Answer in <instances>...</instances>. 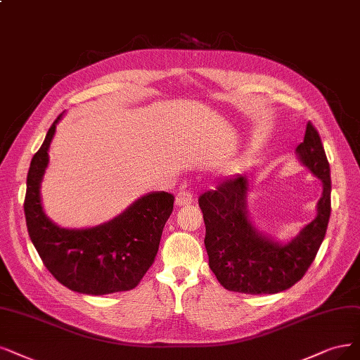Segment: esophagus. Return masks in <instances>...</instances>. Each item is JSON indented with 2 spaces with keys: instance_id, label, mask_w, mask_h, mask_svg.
Wrapping results in <instances>:
<instances>
[{
  "instance_id": "obj_1",
  "label": "esophagus",
  "mask_w": 360,
  "mask_h": 360,
  "mask_svg": "<svg viewBox=\"0 0 360 360\" xmlns=\"http://www.w3.org/2000/svg\"><path fill=\"white\" fill-rule=\"evenodd\" d=\"M194 200V194L191 190H182L176 195V205L178 206H188Z\"/></svg>"
}]
</instances>
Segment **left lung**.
Instances as JSON below:
<instances>
[{
    "mask_svg": "<svg viewBox=\"0 0 360 360\" xmlns=\"http://www.w3.org/2000/svg\"><path fill=\"white\" fill-rule=\"evenodd\" d=\"M297 154L322 181L317 217L288 245L261 236L246 210L248 179L231 176L198 197L206 225L209 267L229 290L249 295L277 294L301 281L321 248L330 215V169L316 127L309 122Z\"/></svg>",
    "mask_w": 360,
    "mask_h": 360,
    "instance_id": "1",
    "label": "left lung"
}]
</instances>
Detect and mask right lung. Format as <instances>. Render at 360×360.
<instances>
[{"mask_svg":"<svg viewBox=\"0 0 360 360\" xmlns=\"http://www.w3.org/2000/svg\"><path fill=\"white\" fill-rule=\"evenodd\" d=\"M34 154L26 178L25 218L31 240L46 269L59 283L86 295H106L136 288L153 265L175 197L151 193L112 221L86 230H66L43 212L39 184L49 163L56 123Z\"/></svg>","mask_w":360,"mask_h":360,"instance_id":"add662e5","label":"right lung"}]
</instances>
